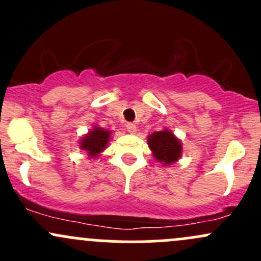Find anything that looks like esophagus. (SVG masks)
<instances>
[{
	"mask_svg": "<svg viewBox=\"0 0 261 261\" xmlns=\"http://www.w3.org/2000/svg\"><path fill=\"white\" fill-rule=\"evenodd\" d=\"M126 128H127V131L130 134H135L136 133V125L135 123H133V122H127L126 123Z\"/></svg>",
	"mask_w": 261,
	"mask_h": 261,
	"instance_id": "1",
	"label": "esophagus"
}]
</instances>
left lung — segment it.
Here are the masks:
<instances>
[{
  "label": "left lung",
  "mask_w": 261,
  "mask_h": 261,
  "mask_svg": "<svg viewBox=\"0 0 261 261\" xmlns=\"http://www.w3.org/2000/svg\"><path fill=\"white\" fill-rule=\"evenodd\" d=\"M147 144L155 159L164 165L173 164L181 155L180 141L169 130L156 131L149 135Z\"/></svg>",
  "instance_id": "obj_1"
}]
</instances>
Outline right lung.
I'll return each instance as SVG.
<instances>
[{"label": "right lung", "instance_id": "1", "mask_svg": "<svg viewBox=\"0 0 261 261\" xmlns=\"http://www.w3.org/2000/svg\"><path fill=\"white\" fill-rule=\"evenodd\" d=\"M110 133L109 130H105V128L93 127V130L89 131L86 136L81 140V149L86 150L88 156L96 158L98 156V154L101 151H103L105 147L107 146L110 141Z\"/></svg>", "mask_w": 261, "mask_h": 261}]
</instances>
